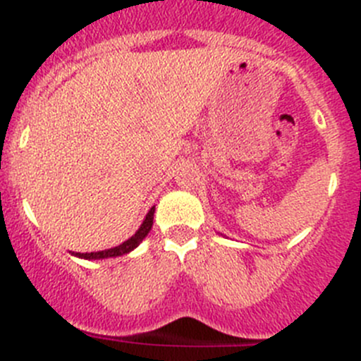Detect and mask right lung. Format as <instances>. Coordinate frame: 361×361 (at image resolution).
<instances>
[{
	"mask_svg": "<svg viewBox=\"0 0 361 361\" xmlns=\"http://www.w3.org/2000/svg\"><path fill=\"white\" fill-rule=\"evenodd\" d=\"M153 213H155V208L149 209V213L146 215L145 222L141 224V227H139L137 233H135L132 238H128L127 241H123L121 245H118V247L109 248V250H102V252H90V254H80V252H77L75 255H79V257H82V259H106V257H116V255L128 254V252L134 250V248L137 247L142 240H145L146 234L149 233V229H152V226H153Z\"/></svg>",
	"mask_w": 361,
	"mask_h": 361,
	"instance_id": "obj_1",
	"label": "right lung"
}]
</instances>
